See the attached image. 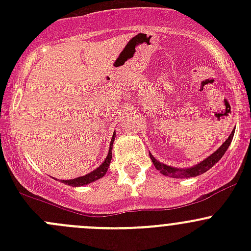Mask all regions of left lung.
I'll return each mask as SVG.
<instances>
[{"label": "left lung", "instance_id": "1", "mask_svg": "<svg viewBox=\"0 0 251 251\" xmlns=\"http://www.w3.org/2000/svg\"><path fill=\"white\" fill-rule=\"evenodd\" d=\"M233 135H234V130L232 131L231 135L228 136V138L224 142V144H222V146L220 147L216 151H214L211 155L207 156L206 159H204L203 161H201V163L197 164V165L192 166V168H187V169L174 168V166H169V165H166V164H163L161 161L156 160V159L154 158L151 153H149V155H151V161H153V164H154V166H155L156 170H159L160 171V174L165 175V176L175 177V178L196 177V176H199V175L206 173L209 169H211L212 166H214L215 164H216L217 161H219L220 159L224 156V154L226 153V151L228 149L232 140H233Z\"/></svg>", "mask_w": 251, "mask_h": 251}]
</instances>
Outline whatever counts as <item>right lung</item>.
I'll list each match as a JSON object with an SVG mask.
<instances>
[{
  "label": "right lung",
  "mask_w": 251,
  "mask_h": 251,
  "mask_svg": "<svg viewBox=\"0 0 251 251\" xmlns=\"http://www.w3.org/2000/svg\"><path fill=\"white\" fill-rule=\"evenodd\" d=\"M115 135L116 133H113V137H111L110 141V146H109V151H108V155L107 158L104 159L102 164L98 166L96 170L91 171L90 174L87 175H83V176L76 177V178H73V179H62V182L64 184H68V186H72V187H80V186H85V184L91 183V182H95L97 179L102 178L105 174H107L108 169H109L110 165V161H111V151H113V143L115 141Z\"/></svg>",
  "instance_id": "obj_1"
}]
</instances>
